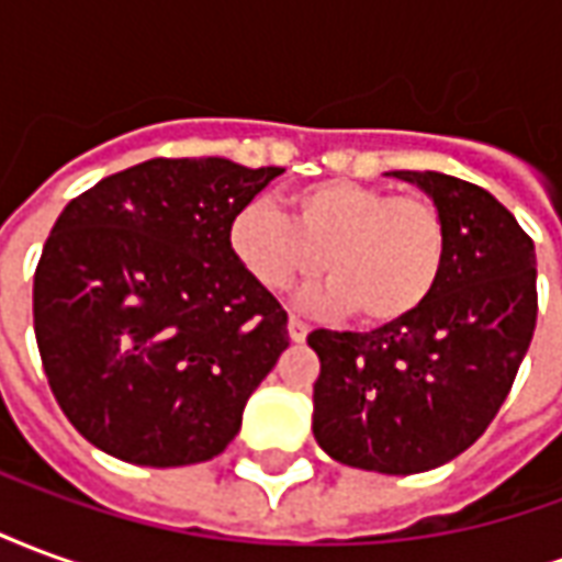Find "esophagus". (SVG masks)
<instances>
[{
  "label": "esophagus",
  "instance_id": "1",
  "mask_svg": "<svg viewBox=\"0 0 562 562\" xmlns=\"http://www.w3.org/2000/svg\"><path fill=\"white\" fill-rule=\"evenodd\" d=\"M306 334H310V325H306V322H301L297 316L289 318V337H292V342H304Z\"/></svg>",
  "mask_w": 562,
  "mask_h": 562
}]
</instances>
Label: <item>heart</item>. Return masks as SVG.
<instances>
[{"instance_id":"b5f03b06","label":"heart","mask_w":562,"mask_h":562,"mask_svg":"<svg viewBox=\"0 0 562 562\" xmlns=\"http://www.w3.org/2000/svg\"><path fill=\"white\" fill-rule=\"evenodd\" d=\"M292 220L246 201L228 220V246L268 292H289L325 270L313 306L349 310L382 328L415 316L442 280L448 225L434 198L394 195L355 180H318L289 195Z\"/></svg>"}]
</instances>
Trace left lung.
<instances>
[{"label":"left lung","mask_w":562,"mask_h":562,"mask_svg":"<svg viewBox=\"0 0 562 562\" xmlns=\"http://www.w3.org/2000/svg\"><path fill=\"white\" fill-rule=\"evenodd\" d=\"M442 210L448 258L415 316L370 334L313 330L322 361L313 434L330 458L385 475L454 460L494 422L536 330L530 234L482 186L439 171H391Z\"/></svg>","instance_id":"obj_1"}]
</instances>
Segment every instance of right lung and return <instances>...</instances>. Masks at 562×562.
Returning a JSON list of instances; mask_svg holds the SVG:
<instances>
[{"mask_svg":"<svg viewBox=\"0 0 562 562\" xmlns=\"http://www.w3.org/2000/svg\"><path fill=\"white\" fill-rule=\"evenodd\" d=\"M282 168L149 159L71 198L32 285L35 340L83 439L140 467L216 458L289 349V316L228 220Z\"/></svg>","mask_w":562,"mask_h":562,"instance_id":"obj_1","label":"right lung"}]
</instances>
